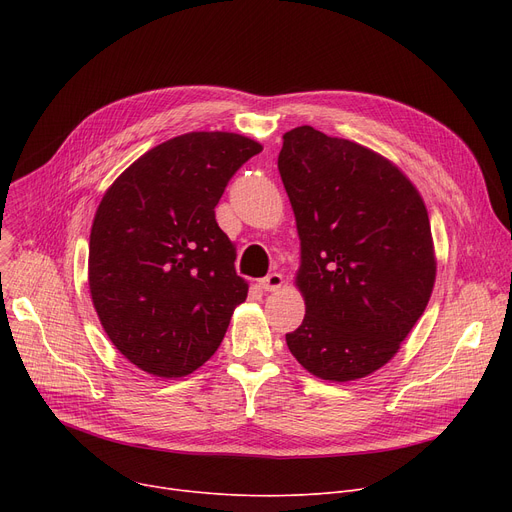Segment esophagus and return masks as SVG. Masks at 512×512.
Returning a JSON list of instances; mask_svg holds the SVG:
<instances>
[{"label": "esophagus", "mask_w": 512, "mask_h": 512, "mask_svg": "<svg viewBox=\"0 0 512 512\" xmlns=\"http://www.w3.org/2000/svg\"><path fill=\"white\" fill-rule=\"evenodd\" d=\"M259 284H261V288H263V290H267V292H274V290H278V288L284 284V278H282V274L272 272V274H267L265 278H261V280H259Z\"/></svg>", "instance_id": "1"}]
</instances>
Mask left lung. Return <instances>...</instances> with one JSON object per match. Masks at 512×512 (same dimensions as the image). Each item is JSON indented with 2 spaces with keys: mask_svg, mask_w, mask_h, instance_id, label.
Segmentation results:
<instances>
[{
  "mask_svg": "<svg viewBox=\"0 0 512 512\" xmlns=\"http://www.w3.org/2000/svg\"><path fill=\"white\" fill-rule=\"evenodd\" d=\"M278 170L301 238L303 324L286 344L321 380L365 378L423 315L436 280L427 209L375 151L311 126L284 134Z\"/></svg>",
  "mask_w": 512,
  "mask_h": 512,
  "instance_id": "obj_1",
  "label": "left lung"
}]
</instances>
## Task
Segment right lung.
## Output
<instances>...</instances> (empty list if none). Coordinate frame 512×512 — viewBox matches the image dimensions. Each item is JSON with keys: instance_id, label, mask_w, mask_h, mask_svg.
Listing matches in <instances>:
<instances>
[{"instance_id": "obj_1", "label": "right lung", "mask_w": 512, "mask_h": 512, "mask_svg": "<svg viewBox=\"0 0 512 512\" xmlns=\"http://www.w3.org/2000/svg\"><path fill=\"white\" fill-rule=\"evenodd\" d=\"M261 149L234 132L180 134L103 195L89 242L91 299L105 334L139 369L157 378L193 373L247 299L215 205Z\"/></svg>"}]
</instances>
